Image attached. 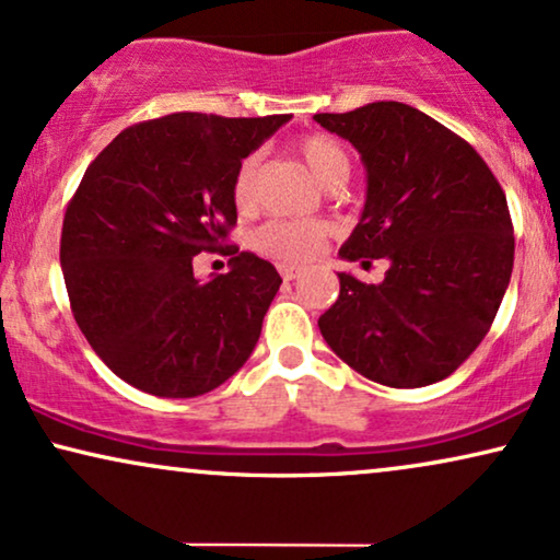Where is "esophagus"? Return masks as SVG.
<instances>
[{"label": "esophagus", "instance_id": "esophagus-1", "mask_svg": "<svg viewBox=\"0 0 560 560\" xmlns=\"http://www.w3.org/2000/svg\"><path fill=\"white\" fill-rule=\"evenodd\" d=\"M278 270L282 275V280H295V278H301V275H303L301 267H295V265H280Z\"/></svg>", "mask_w": 560, "mask_h": 560}]
</instances>
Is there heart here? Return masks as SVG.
Returning <instances> with one entry per match:
<instances>
[{
    "label": "heart",
    "instance_id": "heart-1",
    "mask_svg": "<svg viewBox=\"0 0 560 560\" xmlns=\"http://www.w3.org/2000/svg\"><path fill=\"white\" fill-rule=\"evenodd\" d=\"M298 156L306 162L311 174L326 190H342L352 174V159L337 138L311 133L295 141ZM259 200V154H249L238 162L231 177V202L242 215L254 213ZM329 229L318 221H290L272 218L252 234V249L282 265H301L322 254Z\"/></svg>",
    "mask_w": 560,
    "mask_h": 560
}]
</instances>
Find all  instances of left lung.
<instances>
[{"mask_svg":"<svg viewBox=\"0 0 560 560\" xmlns=\"http://www.w3.org/2000/svg\"><path fill=\"white\" fill-rule=\"evenodd\" d=\"M314 120L368 166L365 210L339 254L390 265L381 285L339 272V298L318 329L368 381L438 383L483 342L510 285L514 229L502 185L466 138L411 105Z\"/></svg>","mask_w":560,"mask_h":560,"instance_id":"left-lung-1","label":"left lung"}]
</instances>
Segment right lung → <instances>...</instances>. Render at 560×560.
Segmentation results:
<instances>
[{
    "instance_id": "1",
    "label": "right lung",
    "mask_w": 560,
    "mask_h": 560,
    "mask_svg": "<svg viewBox=\"0 0 560 560\" xmlns=\"http://www.w3.org/2000/svg\"><path fill=\"white\" fill-rule=\"evenodd\" d=\"M290 115L172 113L128 126L86 166L61 229L63 282L97 358L138 390L202 396L249 360L282 278L229 244L231 177ZM231 256L200 283L191 257Z\"/></svg>"
}]
</instances>
